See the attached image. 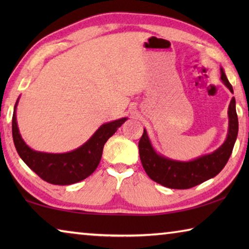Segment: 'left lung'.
I'll use <instances>...</instances> for the list:
<instances>
[{"label":"left lung","instance_id":"1","mask_svg":"<svg viewBox=\"0 0 249 249\" xmlns=\"http://www.w3.org/2000/svg\"><path fill=\"white\" fill-rule=\"evenodd\" d=\"M221 81L233 93V87L226 78L224 69L220 68ZM229 129L224 142L212 153L199 156L192 160L171 159L159 154L154 148L146 128L138 144L142 165L146 174L155 182L170 189H190L211 178H214L225 167L233 151L238 134V119L235 98L227 109Z\"/></svg>","mask_w":249,"mask_h":249}]
</instances>
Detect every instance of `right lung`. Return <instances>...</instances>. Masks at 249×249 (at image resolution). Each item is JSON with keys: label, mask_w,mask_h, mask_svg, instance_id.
<instances>
[{"label": "right lung", "mask_w": 249, "mask_h": 249, "mask_svg": "<svg viewBox=\"0 0 249 249\" xmlns=\"http://www.w3.org/2000/svg\"><path fill=\"white\" fill-rule=\"evenodd\" d=\"M20 96L14 105L12 119V134L15 148L19 157L41 179L52 184L68 185L82 181L93 174L102 157L104 144L117 128L127 121V117L107 122L100 126L83 145L71 151L61 154L44 153L31 148L19 133L16 108Z\"/></svg>", "instance_id": "add662e5"}]
</instances>
